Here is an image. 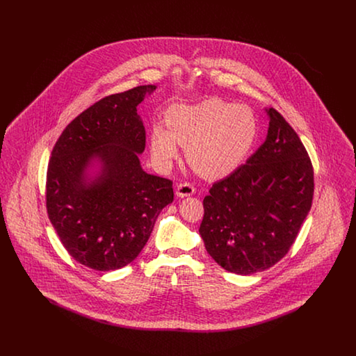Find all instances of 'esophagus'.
<instances>
[{"label": "esophagus", "instance_id": "obj_1", "mask_svg": "<svg viewBox=\"0 0 356 356\" xmlns=\"http://www.w3.org/2000/svg\"><path fill=\"white\" fill-rule=\"evenodd\" d=\"M195 193V186L191 183H180L176 188V195L179 197H188L192 196Z\"/></svg>", "mask_w": 356, "mask_h": 356}]
</instances>
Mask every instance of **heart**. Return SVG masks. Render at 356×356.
I'll list each match as a JSON object with an SVG mask.
<instances>
[{
  "label": "heart",
  "instance_id": "b5f03b06",
  "mask_svg": "<svg viewBox=\"0 0 356 356\" xmlns=\"http://www.w3.org/2000/svg\"><path fill=\"white\" fill-rule=\"evenodd\" d=\"M259 136L254 112L220 99L176 104L165 112V127L151 131V151L159 163H170L186 147L191 167L209 179L224 177L247 160Z\"/></svg>",
  "mask_w": 356,
  "mask_h": 356
}]
</instances>
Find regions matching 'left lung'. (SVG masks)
Masks as SVG:
<instances>
[{"label":"left lung","instance_id":"1","mask_svg":"<svg viewBox=\"0 0 356 356\" xmlns=\"http://www.w3.org/2000/svg\"><path fill=\"white\" fill-rule=\"evenodd\" d=\"M266 141L204 197L200 235L227 271L251 275L287 254L312 204L314 168L299 136L273 108Z\"/></svg>","mask_w":356,"mask_h":356}]
</instances>
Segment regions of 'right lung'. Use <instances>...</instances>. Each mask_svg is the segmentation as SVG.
Returning a JSON list of instances; mask_svg holds the SVG:
<instances>
[{
    "label": "right lung",
    "instance_id": "1",
    "mask_svg": "<svg viewBox=\"0 0 356 356\" xmlns=\"http://www.w3.org/2000/svg\"><path fill=\"white\" fill-rule=\"evenodd\" d=\"M154 85L95 102L73 120L53 147L47 209L68 254L96 271L132 263L173 202L172 181L141 168L145 128L137 105ZM96 165L99 170H94Z\"/></svg>",
    "mask_w": 356,
    "mask_h": 356
}]
</instances>
